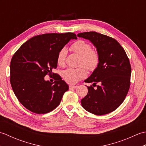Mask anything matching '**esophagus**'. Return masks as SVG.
Masks as SVG:
<instances>
[{
	"instance_id": "34e87169",
	"label": "esophagus",
	"mask_w": 146,
	"mask_h": 146,
	"mask_svg": "<svg viewBox=\"0 0 146 146\" xmlns=\"http://www.w3.org/2000/svg\"><path fill=\"white\" fill-rule=\"evenodd\" d=\"M77 87H78V86H77V85H70V86H69L70 89H73V88L75 89Z\"/></svg>"
}]
</instances>
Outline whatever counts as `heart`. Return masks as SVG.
<instances>
[{
  "mask_svg": "<svg viewBox=\"0 0 146 146\" xmlns=\"http://www.w3.org/2000/svg\"><path fill=\"white\" fill-rule=\"evenodd\" d=\"M72 50L80 56L79 66L77 68H68L63 73L65 81L70 84H75L87 76V71H95L100 63V54L95 49H92L91 44L83 39H78L71 46ZM67 56V49L62 48L57 55V63L60 66H64Z\"/></svg>",
  "mask_w": 146,
  "mask_h": 146,
  "instance_id": "b5f03b06",
  "label": "heart"
}]
</instances>
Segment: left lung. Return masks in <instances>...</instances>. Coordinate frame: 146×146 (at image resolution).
Masks as SVG:
<instances>
[{
  "mask_svg": "<svg viewBox=\"0 0 146 146\" xmlns=\"http://www.w3.org/2000/svg\"><path fill=\"white\" fill-rule=\"evenodd\" d=\"M78 36L90 40L100 54L97 69L85 80L93 85L87 86L88 94L81 100L82 107L97 115L110 113L122 104L129 92V59L122 46L111 37L94 31L79 33Z\"/></svg>",
  "mask_w": 146,
  "mask_h": 146,
  "instance_id": "8db88e82",
  "label": "left lung"
}]
</instances>
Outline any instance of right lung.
Returning a JSON list of instances; mask_svg holds the SVG:
<instances>
[{"mask_svg":"<svg viewBox=\"0 0 146 146\" xmlns=\"http://www.w3.org/2000/svg\"><path fill=\"white\" fill-rule=\"evenodd\" d=\"M75 34L49 33L33 37L15 52L11 61L10 82L18 100L27 110L38 114L50 112L60 105L69 89L61 77L52 70L57 68V55ZM54 76L52 83L45 81Z\"/></svg>","mask_w":146,"mask_h":146,"instance_id":"obj_1","label":"right lung"}]
</instances>
